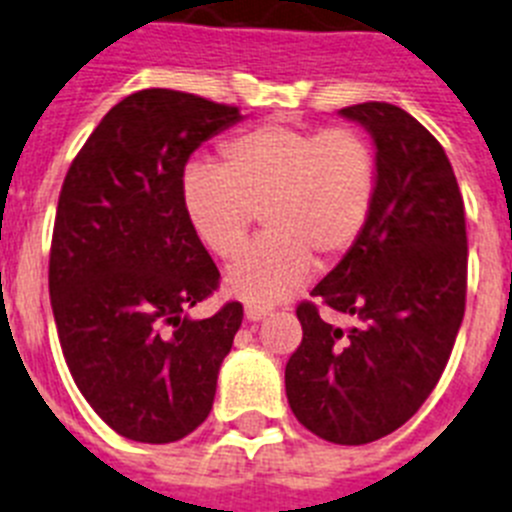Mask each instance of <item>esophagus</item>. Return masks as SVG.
Instances as JSON below:
<instances>
[{
    "instance_id": "1",
    "label": "esophagus",
    "mask_w": 512,
    "mask_h": 512,
    "mask_svg": "<svg viewBox=\"0 0 512 512\" xmlns=\"http://www.w3.org/2000/svg\"><path fill=\"white\" fill-rule=\"evenodd\" d=\"M244 317L250 319V322H260V319L268 317V309H265V306L250 304V306H247V309H244Z\"/></svg>"
}]
</instances>
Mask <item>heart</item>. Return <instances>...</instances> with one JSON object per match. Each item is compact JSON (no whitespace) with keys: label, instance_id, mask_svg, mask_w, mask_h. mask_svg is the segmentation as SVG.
I'll return each instance as SVG.
<instances>
[{"label":"heart","instance_id":"obj_1","mask_svg":"<svg viewBox=\"0 0 512 512\" xmlns=\"http://www.w3.org/2000/svg\"><path fill=\"white\" fill-rule=\"evenodd\" d=\"M221 157L224 164H188L180 198L198 242L221 260L242 250L260 211L268 231L226 273L237 299H288L309 278L311 260L335 265L371 221L379 159L358 128L262 123L231 139Z\"/></svg>","mask_w":512,"mask_h":512}]
</instances>
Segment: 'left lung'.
<instances>
[{
    "instance_id": "obj_1",
    "label": "left lung",
    "mask_w": 512,
    "mask_h": 512,
    "mask_svg": "<svg viewBox=\"0 0 512 512\" xmlns=\"http://www.w3.org/2000/svg\"><path fill=\"white\" fill-rule=\"evenodd\" d=\"M340 115L371 133L379 188L363 237L296 309L286 394L306 430L363 446L402 428L441 379L464 319L466 221L446 151L407 110L361 102ZM319 303L362 324L342 333Z\"/></svg>"
}]
</instances>
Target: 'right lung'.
Wrapping results in <instances>:
<instances>
[{
	"mask_svg": "<svg viewBox=\"0 0 512 512\" xmlns=\"http://www.w3.org/2000/svg\"><path fill=\"white\" fill-rule=\"evenodd\" d=\"M239 108L141 90L108 110L64 177L48 291L61 350L92 410L128 441L172 443L208 417L242 304L188 309L219 288L182 211L185 164Z\"/></svg>",
	"mask_w": 512,
	"mask_h": 512,
	"instance_id": "add662e5",
	"label": "right lung"
}]
</instances>
